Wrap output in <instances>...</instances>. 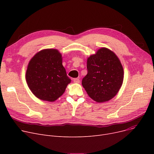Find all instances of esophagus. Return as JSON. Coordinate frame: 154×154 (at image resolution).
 Segmentation results:
<instances>
[{
  "label": "esophagus",
  "instance_id": "1",
  "mask_svg": "<svg viewBox=\"0 0 154 154\" xmlns=\"http://www.w3.org/2000/svg\"><path fill=\"white\" fill-rule=\"evenodd\" d=\"M74 82L75 83V84H79L80 82V80L79 79H77V78H75V79H74Z\"/></svg>",
  "mask_w": 154,
  "mask_h": 154
}]
</instances>
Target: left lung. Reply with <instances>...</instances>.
Masks as SVG:
<instances>
[{
  "label": "left lung",
  "mask_w": 154,
  "mask_h": 154,
  "mask_svg": "<svg viewBox=\"0 0 154 154\" xmlns=\"http://www.w3.org/2000/svg\"><path fill=\"white\" fill-rule=\"evenodd\" d=\"M87 68L82 84L88 95L98 103L114 98L124 80V69L116 54L102 47L87 58Z\"/></svg>",
  "instance_id": "obj_1"
}]
</instances>
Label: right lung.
I'll use <instances>...</instances> for the list:
<instances>
[{
    "label": "right lung",
    "mask_w": 154,
    "mask_h": 154,
    "mask_svg": "<svg viewBox=\"0 0 154 154\" xmlns=\"http://www.w3.org/2000/svg\"><path fill=\"white\" fill-rule=\"evenodd\" d=\"M26 79L37 98L51 102L62 95L71 82L62 66V54L55 48L43 49L34 55L29 62Z\"/></svg>",
    "instance_id": "right-lung-1"
}]
</instances>
